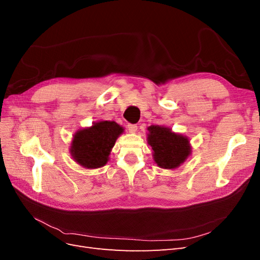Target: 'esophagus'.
Wrapping results in <instances>:
<instances>
[{
  "label": "esophagus",
  "instance_id": "obj_1",
  "mask_svg": "<svg viewBox=\"0 0 260 260\" xmlns=\"http://www.w3.org/2000/svg\"><path fill=\"white\" fill-rule=\"evenodd\" d=\"M128 130L131 133H135L138 130V125L136 123H128Z\"/></svg>",
  "mask_w": 260,
  "mask_h": 260
}]
</instances>
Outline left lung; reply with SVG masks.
<instances>
[{"instance_id": "1", "label": "left lung", "mask_w": 260, "mask_h": 260, "mask_svg": "<svg viewBox=\"0 0 260 260\" xmlns=\"http://www.w3.org/2000/svg\"><path fill=\"white\" fill-rule=\"evenodd\" d=\"M147 143L152 146L154 160L164 169H175L191 155L188 139L160 125L147 128Z\"/></svg>"}]
</instances>
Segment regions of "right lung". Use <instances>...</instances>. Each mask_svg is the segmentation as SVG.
Wrapping results in <instances>:
<instances>
[{"label": "right lung", "mask_w": 260, "mask_h": 260, "mask_svg": "<svg viewBox=\"0 0 260 260\" xmlns=\"http://www.w3.org/2000/svg\"><path fill=\"white\" fill-rule=\"evenodd\" d=\"M123 128L115 121H98L92 127L76 132L70 154L84 168L103 167L109 159L112 148Z\"/></svg>", "instance_id": "obj_1"}]
</instances>
